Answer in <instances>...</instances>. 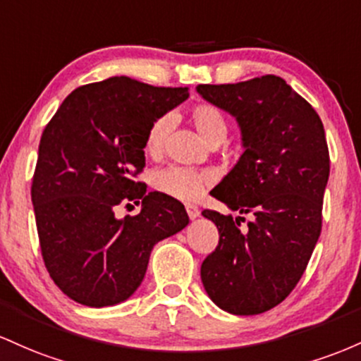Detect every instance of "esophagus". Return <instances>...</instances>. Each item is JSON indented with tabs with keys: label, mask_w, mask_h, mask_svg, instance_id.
Wrapping results in <instances>:
<instances>
[{
	"label": "esophagus",
	"mask_w": 361,
	"mask_h": 361,
	"mask_svg": "<svg viewBox=\"0 0 361 361\" xmlns=\"http://www.w3.org/2000/svg\"><path fill=\"white\" fill-rule=\"evenodd\" d=\"M185 212H188L191 220H196V218L200 216V208H197V206H194V204H185Z\"/></svg>",
	"instance_id": "1"
}]
</instances>
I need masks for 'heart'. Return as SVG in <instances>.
Listing matches in <instances>:
<instances>
[{"mask_svg": "<svg viewBox=\"0 0 361 361\" xmlns=\"http://www.w3.org/2000/svg\"><path fill=\"white\" fill-rule=\"evenodd\" d=\"M189 116H191L196 131L200 133L206 143H221L225 140L228 124H226L224 112L216 105L200 102L192 105ZM170 128H172V116L169 114L157 117L149 124L147 136H145V152L148 155H160ZM212 182L213 176L208 170L179 167V165H172V167L161 169L159 172L153 173V188L161 194H165V196H170L179 201L197 200Z\"/></svg>", "mask_w": 361, "mask_h": 361, "instance_id": "b5f03b06", "label": "heart"}]
</instances>
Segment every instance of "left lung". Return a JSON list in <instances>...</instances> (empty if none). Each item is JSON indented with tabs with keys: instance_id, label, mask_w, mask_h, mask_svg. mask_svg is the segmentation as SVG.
I'll list each match as a JSON object with an SVG mask.
<instances>
[{
	"instance_id": "left-lung-1",
	"label": "left lung",
	"mask_w": 361,
	"mask_h": 361,
	"mask_svg": "<svg viewBox=\"0 0 361 361\" xmlns=\"http://www.w3.org/2000/svg\"><path fill=\"white\" fill-rule=\"evenodd\" d=\"M204 100L232 114L244 153L212 191L242 216L204 209L220 240L202 261L201 281L220 309L256 315L281 303L300 281L322 228L329 149L314 107L283 78L197 85Z\"/></svg>"
}]
</instances>
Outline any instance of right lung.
<instances>
[{
  "mask_svg": "<svg viewBox=\"0 0 361 361\" xmlns=\"http://www.w3.org/2000/svg\"><path fill=\"white\" fill-rule=\"evenodd\" d=\"M188 97L112 76L73 90L44 129L32 204L46 268L71 300L97 309L128 300L153 245L188 226L182 202L135 180L149 124ZM129 200L142 212L117 219Z\"/></svg>",
  "mask_w": 361,
  "mask_h": 361,
  "instance_id": "1",
  "label": "right lung"
}]
</instances>
